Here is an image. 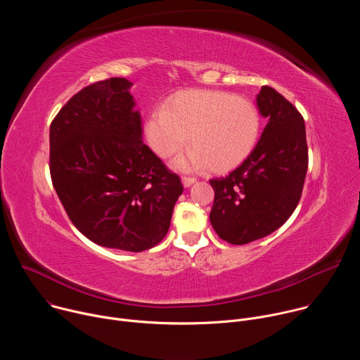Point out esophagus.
I'll return each instance as SVG.
<instances>
[{
    "label": "esophagus",
    "mask_w": 360,
    "mask_h": 360,
    "mask_svg": "<svg viewBox=\"0 0 360 360\" xmlns=\"http://www.w3.org/2000/svg\"><path fill=\"white\" fill-rule=\"evenodd\" d=\"M196 182V178H192V176H182V184L185 188L193 185Z\"/></svg>",
    "instance_id": "34e87169"
}]
</instances>
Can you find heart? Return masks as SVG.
Segmentation results:
<instances>
[{"label":"heart","mask_w":360,"mask_h":360,"mask_svg":"<svg viewBox=\"0 0 360 360\" xmlns=\"http://www.w3.org/2000/svg\"><path fill=\"white\" fill-rule=\"evenodd\" d=\"M261 132V117L252 102L229 92L193 89L175 95L167 110H153L143 125L150 149L161 158L191 148L172 165L181 171L208 167L226 172L240 165L253 150Z\"/></svg>","instance_id":"1"}]
</instances>
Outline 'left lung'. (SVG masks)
Listing matches in <instances>:
<instances>
[{
	"mask_svg": "<svg viewBox=\"0 0 360 360\" xmlns=\"http://www.w3.org/2000/svg\"><path fill=\"white\" fill-rule=\"evenodd\" d=\"M256 105L268 124L250 155L228 176L210 181L218 236L245 245L281 228L297 207L307 171L304 121L285 96L262 86Z\"/></svg>",
	"mask_w": 360,
	"mask_h": 360,
	"instance_id": "obj_1",
	"label": "left lung"
}]
</instances>
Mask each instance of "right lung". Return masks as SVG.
<instances>
[{
  "label": "right lung",
  "mask_w": 360,
  "mask_h": 360,
  "mask_svg": "<svg viewBox=\"0 0 360 360\" xmlns=\"http://www.w3.org/2000/svg\"><path fill=\"white\" fill-rule=\"evenodd\" d=\"M132 82L85 86L49 127V171L77 229L96 245L142 252L160 243L184 191L142 142Z\"/></svg>",
  "instance_id": "add662e5"
}]
</instances>
